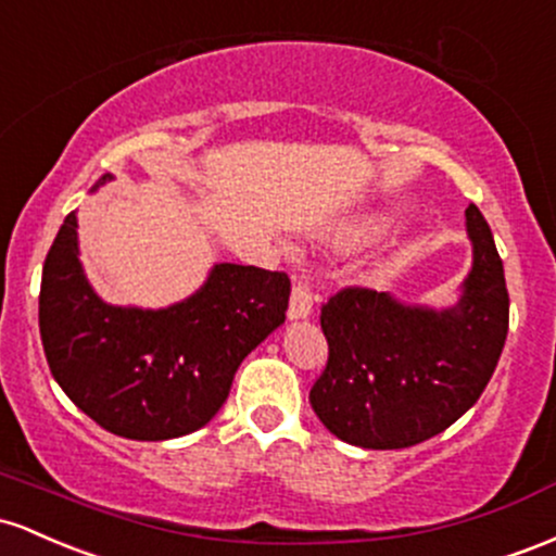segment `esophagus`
<instances>
[{"instance_id": "1", "label": "esophagus", "mask_w": 556, "mask_h": 556, "mask_svg": "<svg viewBox=\"0 0 556 556\" xmlns=\"http://www.w3.org/2000/svg\"><path fill=\"white\" fill-rule=\"evenodd\" d=\"M312 289L304 278L294 280V289H291L289 299V317L291 320H304V317L312 315Z\"/></svg>"}]
</instances>
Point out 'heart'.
Returning <instances> with one entry per match:
<instances>
[{
  "label": "heart",
  "instance_id": "b5f03b06",
  "mask_svg": "<svg viewBox=\"0 0 556 556\" xmlns=\"http://www.w3.org/2000/svg\"><path fill=\"white\" fill-rule=\"evenodd\" d=\"M372 233H376V228H354L352 233H349V241H365L370 239Z\"/></svg>",
  "mask_w": 556,
  "mask_h": 556
}]
</instances>
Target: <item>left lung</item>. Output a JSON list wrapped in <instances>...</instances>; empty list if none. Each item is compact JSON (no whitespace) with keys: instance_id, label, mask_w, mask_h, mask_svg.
I'll list each match as a JSON object with an SVG mask.
<instances>
[{"instance_id":"left-lung-1","label":"left lung","mask_w":556,"mask_h":556,"mask_svg":"<svg viewBox=\"0 0 556 556\" xmlns=\"http://www.w3.org/2000/svg\"><path fill=\"white\" fill-rule=\"evenodd\" d=\"M472 270L448 309L407 307L349 286L323 304L328 362L309 404L330 433L362 448H407L457 422L489 386L509 328L494 236L465 210Z\"/></svg>"}]
</instances>
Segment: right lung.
Listing matches in <instances>:
<instances>
[{"mask_svg": "<svg viewBox=\"0 0 556 556\" xmlns=\"http://www.w3.org/2000/svg\"><path fill=\"white\" fill-rule=\"evenodd\" d=\"M76 228L71 212L41 270V344L60 389L123 439L165 441L207 426L247 354L286 320L289 276L220 262L173 307H112L84 276Z\"/></svg>", "mask_w": 556, "mask_h": 556, "instance_id": "1", "label": "right lung"}]
</instances>
